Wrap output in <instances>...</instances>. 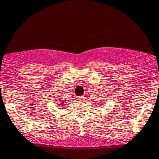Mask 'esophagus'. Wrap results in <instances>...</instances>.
<instances>
[{"label":"esophagus","instance_id":"obj_1","mask_svg":"<svg viewBox=\"0 0 159 159\" xmlns=\"http://www.w3.org/2000/svg\"><path fill=\"white\" fill-rule=\"evenodd\" d=\"M84 96H81V97H78V100H79V101H82L83 100H84Z\"/></svg>","mask_w":159,"mask_h":159}]
</instances>
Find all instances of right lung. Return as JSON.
I'll list each match as a JSON object with an SVG mask.
<instances>
[{
  "mask_svg": "<svg viewBox=\"0 0 159 159\" xmlns=\"http://www.w3.org/2000/svg\"><path fill=\"white\" fill-rule=\"evenodd\" d=\"M61 101H63V100H61ZM64 102H61V104H63Z\"/></svg>",
  "mask_w": 159,
  "mask_h": 159,
  "instance_id": "right-lung-1",
  "label": "right lung"
}]
</instances>
